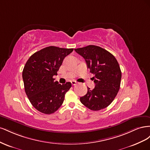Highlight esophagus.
Wrapping results in <instances>:
<instances>
[{
    "instance_id": "esophagus-1",
    "label": "esophagus",
    "mask_w": 150,
    "mask_h": 150,
    "mask_svg": "<svg viewBox=\"0 0 150 150\" xmlns=\"http://www.w3.org/2000/svg\"><path fill=\"white\" fill-rule=\"evenodd\" d=\"M71 84H72V86H74V85H76L77 84V83L76 82V81H71Z\"/></svg>"
}]
</instances>
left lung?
<instances>
[{"label": "left lung", "mask_w": 150, "mask_h": 150, "mask_svg": "<svg viewBox=\"0 0 150 150\" xmlns=\"http://www.w3.org/2000/svg\"><path fill=\"white\" fill-rule=\"evenodd\" d=\"M74 51L82 56L93 78L95 88H88L87 94L80 98L83 104L93 111H99L108 107L119 91L121 71L115 57L106 49L89 45Z\"/></svg>", "instance_id": "obj_1"}]
</instances>
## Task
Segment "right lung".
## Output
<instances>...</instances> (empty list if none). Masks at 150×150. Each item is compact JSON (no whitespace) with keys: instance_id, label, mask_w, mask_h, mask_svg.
<instances>
[{"instance_id":"add662e5","label":"right lung","mask_w":150,"mask_h":150,"mask_svg":"<svg viewBox=\"0 0 150 150\" xmlns=\"http://www.w3.org/2000/svg\"><path fill=\"white\" fill-rule=\"evenodd\" d=\"M73 49L49 46L33 54L25 63L22 71L25 93L32 105L44 114L56 112L71 87L70 82L59 84L53 76Z\"/></svg>"}]
</instances>
